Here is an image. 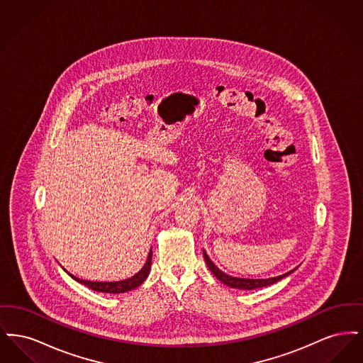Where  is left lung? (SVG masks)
<instances>
[{
    "mask_svg": "<svg viewBox=\"0 0 363 363\" xmlns=\"http://www.w3.org/2000/svg\"><path fill=\"white\" fill-rule=\"evenodd\" d=\"M203 255H204V259L207 262L208 268L209 271L218 277L222 283H225V286L231 287V289H240V290H255V289H259V287H267V286H271L274 283L279 281L280 279L283 277H289L290 274H293L295 269L284 274V275H280V277H269V279H243V277H230L225 274L223 271H220L207 256L206 250H203Z\"/></svg>",
    "mask_w": 363,
    "mask_h": 363,
    "instance_id": "left-lung-1",
    "label": "left lung"
}]
</instances>
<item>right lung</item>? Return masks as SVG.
Instances as JSON below:
<instances>
[{
	"label": "right lung",
	"mask_w": 363,
	"mask_h": 363,
	"mask_svg": "<svg viewBox=\"0 0 363 363\" xmlns=\"http://www.w3.org/2000/svg\"><path fill=\"white\" fill-rule=\"evenodd\" d=\"M151 259H152V250H150L148 257H147V261H145L144 267L138 271L135 277L125 279V280H120V281H91V280H83V279L73 277V275H70V274L69 277H73L76 281L84 284L88 289L94 290V291H98V293H126V291L135 290L140 284H143L144 280L148 277L150 269H151ZM64 271H65V269H64ZM67 274H68V272H67Z\"/></svg>",
	"instance_id": "1"
}]
</instances>
